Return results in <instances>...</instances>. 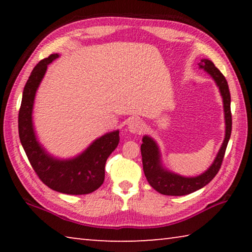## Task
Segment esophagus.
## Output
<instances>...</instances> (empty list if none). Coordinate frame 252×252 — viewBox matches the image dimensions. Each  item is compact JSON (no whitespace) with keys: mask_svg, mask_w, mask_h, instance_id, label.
<instances>
[{"mask_svg":"<svg viewBox=\"0 0 252 252\" xmlns=\"http://www.w3.org/2000/svg\"><path fill=\"white\" fill-rule=\"evenodd\" d=\"M127 129L131 132V133H141L144 129L143 122L140 120V119H132L127 125Z\"/></svg>","mask_w":252,"mask_h":252,"instance_id":"34e87169","label":"esophagus"}]
</instances>
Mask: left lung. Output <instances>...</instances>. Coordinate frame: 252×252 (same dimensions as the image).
<instances>
[{
    "mask_svg": "<svg viewBox=\"0 0 252 252\" xmlns=\"http://www.w3.org/2000/svg\"><path fill=\"white\" fill-rule=\"evenodd\" d=\"M199 66L200 69H203L211 75V78L215 80L216 84L218 85L221 96H222L225 122L224 140L215 161L210 165V168L207 171L200 174V176L188 178L164 169L163 165H162L160 150L157 142L149 135H144L142 138L143 143L141 144L143 171L144 174H146L148 182L150 183V186L161 194L186 195L192 193L194 191L207 186L216 177V174L220 170L225 153V149H227L230 135H231L232 119L231 109H230L231 97H230V91L227 80H225L223 74L217 69L216 65L213 64L210 60L202 59L201 62L199 63Z\"/></svg>",
    "mask_w": 252,
    "mask_h": 252,
    "instance_id": "1",
    "label": "left lung"
}]
</instances>
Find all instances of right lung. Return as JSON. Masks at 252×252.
I'll return each mask as SVG.
<instances>
[{
	"mask_svg": "<svg viewBox=\"0 0 252 252\" xmlns=\"http://www.w3.org/2000/svg\"><path fill=\"white\" fill-rule=\"evenodd\" d=\"M59 54H51L40 61L25 84L19 111V135L32 168L40 180L50 189L66 194H88L99 189L104 181V167L109 156L118 147L119 130L109 132L94 140L72 159L52 157L37 141L34 132L32 112L37 88L51 62Z\"/></svg>",
	"mask_w": 252,
	"mask_h": 252,
	"instance_id": "add662e5",
	"label": "right lung"
}]
</instances>
